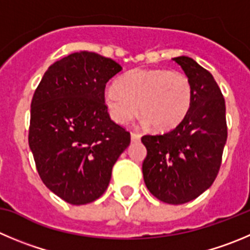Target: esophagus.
Segmentation results:
<instances>
[{
  "label": "esophagus",
  "instance_id": "1",
  "mask_svg": "<svg viewBox=\"0 0 250 250\" xmlns=\"http://www.w3.org/2000/svg\"><path fill=\"white\" fill-rule=\"evenodd\" d=\"M140 139H141V135L136 134V132H131V141L132 142L140 141Z\"/></svg>",
  "mask_w": 250,
  "mask_h": 250
}]
</instances>
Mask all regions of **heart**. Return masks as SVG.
Masks as SVG:
<instances>
[{"instance_id":"1","label":"heart","mask_w":250,"mask_h":250,"mask_svg":"<svg viewBox=\"0 0 250 250\" xmlns=\"http://www.w3.org/2000/svg\"><path fill=\"white\" fill-rule=\"evenodd\" d=\"M110 118L126 124L139 111L145 125L157 131L174 129L185 119L192 103L190 80L182 72L166 68H136L104 91Z\"/></svg>"}]
</instances>
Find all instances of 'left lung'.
<instances>
[{"label": "left lung", "mask_w": 250, "mask_h": 250, "mask_svg": "<svg viewBox=\"0 0 250 250\" xmlns=\"http://www.w3.org/2000/svg\"><path fill=\"white\" fill-rule=\"evenodd\" d=\"M173 61L191 83V108L170 131L142 136L147 148L142 173L153 196L180 205L198 198L215 182L227 141V123L225 98L212 75L188 56Z\"/></svg>", "instance_id": "obj_1"}]
</instances>
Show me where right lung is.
I'll list each match as a JSON object with an SVG mask.
<instances>
[{
  "mask_svg": "<svg viewBox=\"0 0 250 250\" xmlns=\"http://www.w3.org/2000/svg\"><path fill=\"white\" fill-rule=\"evenodd\" d=\"M121 68L96 52H73L47 68L33 96L28 140L38 173L72 205L101 198L130 145V132L111 120L103 98Z\"/></svg>",
  "mask_w": 250,
  "mask_h": 250,
  "instance_id": "1",
  "label": "right lung"
}]
</instances>
